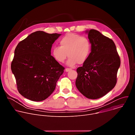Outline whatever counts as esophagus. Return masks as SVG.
I'll list each match as a JSON object with an SVG mask.
<instances>
[{
  "instance_id": "esophagus-1",
  "label": "esophagus",
  "mask_w": 135,
  "mask_h": 135,
  "mask_svg": "<svg viewBox=\"0 0 135 135\" xmlns=\"http://www.w3.org/2000/svg\"><path fill=\"white\" fill-rule=\"evenodd\" d=\"M71 70V69H70V68H66V69H65V71H66V72H68V71H70Z\"/></svg>"
}]
</instances>
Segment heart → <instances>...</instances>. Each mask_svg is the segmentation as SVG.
I'll return each instance as SVG.
<instances>
[{
	"label": "heart",
	"instance_id": "b5f03b06",
	"mask_svg": "<svg viewBox=\"0 0 135 135\" xmlns=\"http://www.w3.org/2000/svg\"><path fill=\"white\" fill-rule=\"evenodd\" d=\"M60 45V46L52 48V55L56 62L63 63L68 55L67 65L70 67L75 66L77 63L80 65L85 63L91 51V44L88 38L73 33L63 37Z\"/></svg>",
	"mask_w": 135,
	"mask_h": 135
}]
</instances>
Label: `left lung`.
I'll use <instances>...</instances> for the list:
<instances>
[{
    "instance_id": "1",
    "label": "left lung",
    "mask_w": 135,
    "mask_h": 135,
    "mask_svg": "<svg viewBox=\"0 0 135 135\" xmlns=\"http://www.w3.org/2000/svg\"><path fill=\"white\" fill-rule=\"evenodd\" d=\"M91 44V52L82 67L77 69L76 86L85 97L100 98L112 90L117 82L121 61L115 43L99 31H86Z\"/></svg>"
}]
</instances>
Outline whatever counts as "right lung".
<instances>
[{"label":"right lung","instance_id":"1","mask_svg":"<svg viewBox=\"0 0 135 135\" xmlns=\"http://www.w3.org/2000/svg\"><path fill=\"white\" fill-rule=\"evenodd\" d=\"M60 35L37 31L16 47L11 70L18 92L26 98L41 102L54 91L65 68L54 59L51 50Z\"/></svg>","mask_w":135,"mask_h":135}]
</instances>
